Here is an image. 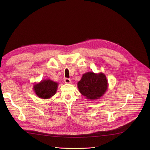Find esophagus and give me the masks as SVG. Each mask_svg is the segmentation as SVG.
<instances>
[{"mask_svg": "<svg viewBox=\"0 0 150 150\" xmlns=\"http://www.w3.org/2000/svg\"><path fill=\"white\" fill-rule=\"evenodd\" d=\"M64 81H65V82L67 83H71V80L69 78H65V79H64Z\"/></svg>", "mask_w": 150, "mask_h": 150, "instance_id": "esophagus-1", "label": "esophagus"}]
</instances>
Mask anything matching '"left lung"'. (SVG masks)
I'll use <instances>...</instances> for the list:
<instances>
[{
	"mask_svg": "<svg viewBox=\"0 0 150 150\" xmlns=\"http://www.w3.org/2000/svg\"><path fill=\"white\" fill-rule=\"evenodd\" d=\"M108 86L106 77L102 73H85L78 83L79 92L90 100L97 99L102 96L106 91Z\"/></svg>",
	"mask_w": 150,
	"mask_h": 150,
	"instance_id": "1",
	"label": "left lung"
}]
</instances>
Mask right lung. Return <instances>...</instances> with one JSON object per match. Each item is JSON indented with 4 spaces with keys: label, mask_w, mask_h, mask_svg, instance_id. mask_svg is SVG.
<instances>
[{
    "label": "right lung",
    "mask_w": 150,
    "mask_h": 150,
    "mask_svg": "<svg viewBox=\"0 0 150 150\" xmlns=\"http://www.w3.org/2000/svg\"><path fill=\"white\" fill-rule=\"evenodd\" d=\"M57 85V82L50 79H46L35 85L34 90L35 94L40 98L47 99L56 94Z\"/></svg>",
    "instance_id": "1"
}]
</instances>
